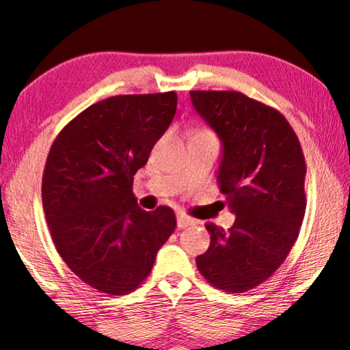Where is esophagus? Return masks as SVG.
Wrapping results in <instances>:
<instances>
[{
    "label": "esophagus",
    "mask_w": 350,
    "mask_h": 350,
    "mask_svg": "<svg viewBox=\"0 0 350 350\" xmlns=\"http://www.w3.org/2000/svg\"><path fill=\"white\" fill-rule=\"evenodd\" d=\"M193 224V219L189 218V216L185 215H178V228L179 229H184V228H189Z\"/></svg>",
    "instance_id": "esophagus-1"
}]
</instances>
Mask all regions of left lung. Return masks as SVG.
I'll return each instance as SVG.
<instances>
[{"label": "left lung", "instance_id": "obj_1", "mask_svg": "<svg viewBox=\"0 0 350 350\" xmlns=\"http://www.w3.org/2000/svg\"><path fill=\"white\" fill-rule=\"evenodd\" d=\"M193 108L223 142L218 185L236 215L229 229L213 223L197 268L216 289L245 293L281 267L305 216V158L287 119L236 90H192Z\"/></svg>", "mask_w": 350, "mask_h": 350}]
</instances>
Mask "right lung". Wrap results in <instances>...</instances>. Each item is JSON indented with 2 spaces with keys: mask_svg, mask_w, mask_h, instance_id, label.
Instances as JSON below:
<instances>
[{
  "mask_svg": "<svg viewBox=\"0 0 350 350\" xmlns=\"http://www.w3.org/2000/svg\"><path fill=\"white\" fill-rule=\"evenodd\" d=\"M176 106V92L109 96L66 124L48 153L42 200L53 242L70 271L100 293L135 291L174 232V211L142 210L132 184Z\"/></svg>",
  "mask_w": 350,
  "mask_h": 350,
  "instance_id": "obj_1",
  "label": "right lung"
}]
</instances>
